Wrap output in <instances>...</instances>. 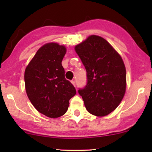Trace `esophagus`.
I'll list each match as a JSON object with an SVG mask.
<instances>
[{
	"label": "esophagus",
	"mask_w": 152,
	"mask_h": 152,
	"mask_svg": "<svg viewBox=\"0 0 152 152\" xmlns=\"http://www.w3.org/2000/svg\"><path fill=\"white\" fill-rule=\"evenodd\" d=\"M71 82H72V84L74 86H76V83L75 80H72V81H71Z\"/></svg>",
	"instance_id": "1"
}]
</instances>
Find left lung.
<instances>
[{"label":"left lung","mask_w":152,"mask_h":152,"mask_svg":"<svg viewBox=\"0 0 152 152\" xmlns=\"http://www.w3.org/2000/svg\"><path fill=\"white\" fill-rule=\"evenodd\" d=\"M86 70L87 83L78 93L95 116L109 115L119 104L126 90V70L121 56L104 38L91 35L75 47Z\"/></svg>","instance_id":"obj_1"}]
</instances>
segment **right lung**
Returning a JSON list of instances; mask_svg holds the SVG:
<instances>
[{"label": "right lung", "mask_w": 152, "mask_h": 152, "mask_svg": "<svg viewBox=\"0 0 152 152\" xmlns=\"http://www.w3.org/2000/svg\"><path fill=\"white\" fill-rule=\"evenodd\" d=\"M66 53L65 46L50 43L40 48L25 71L27 96L39 113L50 118L65 114L69 101L76 91L65 78L61 61Z\"/></svg>", "instance_id": "1"}]
</instances>
